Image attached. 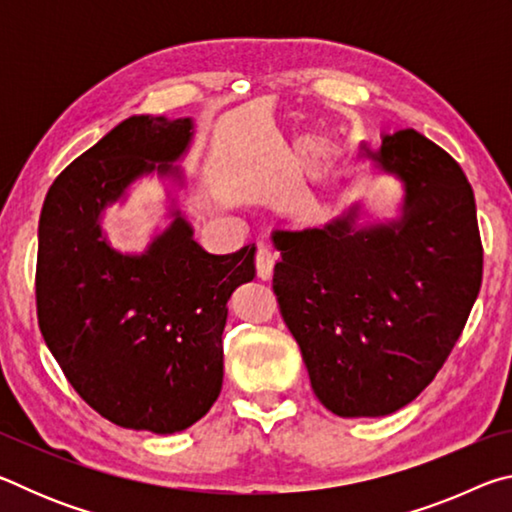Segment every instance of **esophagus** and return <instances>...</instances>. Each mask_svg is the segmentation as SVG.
<instances>
[{"label": "esophagus", "instance_id": "34e87169", "mask_svg": "<svg viewBox=\"0 0 512 512\" xmlns=\"http://www.w3.org/2000/svg\"><path fill=\"white\" fill-rule=\"evenodd\" d=\"M273 264H275V253L271 248L259 246L255 253V266H257V277L259 280H271L273 275Z\"/></svg>", "mask_w": 512, "mask_h": 512}]
</instances>
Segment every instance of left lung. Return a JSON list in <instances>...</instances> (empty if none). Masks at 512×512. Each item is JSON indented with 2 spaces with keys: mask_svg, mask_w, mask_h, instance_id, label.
Masks as SVG:
<instances>
[{
  "mask_svg": "<svg viewBox=\"0 0 512 512\" xmlns=\"http://www.w3.org/2000/svg\"><path fill=\"white\" fill-rule=\"evenodd\" d=\"M372 167L402 183L400 214L359 225L361 203L325 225L273 230V291L311 388L341 418H379L431 384L481 289L472 187L413 128L381 137Z\"/></svg>",
  "mask_w": 512,
  "mask_h": 512,
  "instance_id": "8db88e82",
  "label": "left lung"
}]
</instances>
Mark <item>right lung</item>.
Returning a JSON list of instances; mask_svg holds the SVG:
<instances>
[{"instance_id": "add662e5", "label": "right lung", "mask_w": 512, "mask_h": 512, "mask_svg": "<svg viewBox=\"0 0 512 512\" xmlns=\"http://www.w3.org/2000/svg\"><path fill=\"white\" fill-rule=\"evenodd\" d=\"M192 140L189 117H128L60 173L42 205L40 332L74 391L126 429L176 433L212 409L228 300L255 277V244L207 253L173 196L171 223L144 253H119L101 228L135 180L183 187L173 162Z\"/></svg>"}]
</instances>
